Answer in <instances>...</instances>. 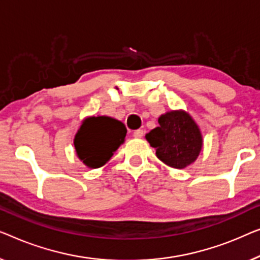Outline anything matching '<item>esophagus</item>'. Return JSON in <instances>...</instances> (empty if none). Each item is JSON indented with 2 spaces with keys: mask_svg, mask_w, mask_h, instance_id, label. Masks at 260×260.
<instances>
[{
  "mask_svg": "<svg viewBox=\"0 0 260 260\" xmlns=\"http://www.w3.org/2000/svg\"><path fill=\"white\" fill-rule=\"evenodd\" d=\"M144 134H145L144 129H137V131L133 132V137L134 138H142V137H144Z\"/></svg>",
  "mask_w": 260,
  "mask_h": 260,
  "instance_id": "1",
  "label": "esophagus"
}]
</instances>
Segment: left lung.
<instances>
[{
	"instance_id": "8db88e82",
	"label": "left lung",
	"mask_w": 260,
	"mask_h": 260,
	"mask_svg": "<svg viewBox=\"0 0 260 260\" xmlns=\"http://www.w3.org/2000/svg\"><path fill=\"white\" fill-rule=\"evenodd\" d=\"M159 127L146 134L155 154L167 166L187 167L198 158L203 137L198 125L185 111H171L158 119Z\"/></svg>"
}]
</instances>
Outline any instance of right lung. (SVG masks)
I'll use <instances>...</instances> for the list:
<instances>
[{
	"instance_id": "right-lung-1",
	"label": "right lung",
	"mask_w": 260,
	"mask_h": 260,
	"mask_svg": "<svg viewBox=\"0 0 260 260\" xmlns=\"http://www.w3.org/2000/svg\"><path fill=\"white\" fill-rule=\"evenodd\" d=\"M127 129L119 120L109 116H89L74 138L79 159L89 168L104 166L125 141Z\"/></svg>"
}]
</instances>
